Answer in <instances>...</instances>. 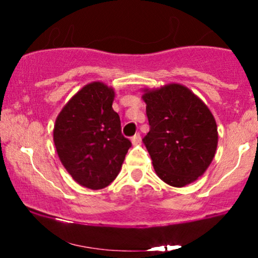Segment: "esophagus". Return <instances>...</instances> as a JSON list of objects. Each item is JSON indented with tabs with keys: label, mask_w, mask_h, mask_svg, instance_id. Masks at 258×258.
Returning <instances> with one entry per match:
<instances>
[{
	"label": "esophagus",
	"mask_w": 258,
	"mask_h": 258,
	"mask_svg": "<svg viewBox=\"0 0 258 258\" xmlns=\"http://www.w3.org/2000/svg\"><path fill=\"white\" fill-rule=\"evenodd\" d=\"M131 142H132V145H134V146L141 144V136H140V134L135 135V136L131 139Z\"/></svg>",
	"instance_id": "1"
}]
</instances>
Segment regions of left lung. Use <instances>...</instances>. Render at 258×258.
Masks as SVG:
<instances>
[{"label": "left lung", "mask_w": 258, "mask_h": 258, "mask_svg": "<svg viewBox=\"0 0 258 258\" xmlns=\"http://www.w3.org/2000/svg\"><path fill=\"white\" fill-rule=\"evenodd\" d=\"M142 91L150 123L144 144L156 173L173 187L192 183L215 157L218 144L215 117L201 98L179 83Z\"/></svg>", "instance_id": "8db88e82"}]
</instances>
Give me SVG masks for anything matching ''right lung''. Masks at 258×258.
<instances>
[{
    "label": "right lung",
    "mask_w": 258,
    "mask_h": 258,
    "mask_svg": "<svg viewBox=\"0 0 258 258\" xmlns=\"http://www.w3.org/2000/svg\"><path fill=\"white\" fill-rule=\"evenodd\" d=\"M114 90L96 81L83 86L63 106L53 127L57 155L72 178L102 189L119 173L131 142L121 134L112 103Z\"/></svg>",
    "instance_id": "add662e5"
}]
</instances>
